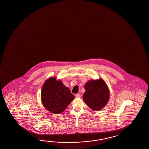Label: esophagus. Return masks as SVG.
Returning <instances> with one entry per match:
<instances>
[{"label":"esophagus","mask_w":149,"mask_h":149,"mask_svg":"<svg viewBox=\"0 0 149 149\" xmlns=\"http://www.w3.org/2000/svg\"><path fill=\"white\" fill-rule=\"evenodd\" d=\"M75 96H76V97H78V98L80 97V95L79 94H76L75 95Z\"/></svg>","instance_id":"obj_1"}]
</instances>
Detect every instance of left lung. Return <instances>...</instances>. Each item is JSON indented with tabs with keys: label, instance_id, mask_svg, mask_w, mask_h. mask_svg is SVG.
Instances as JSON below:
<instances>
[{
	"label": "left lung",
	"instance_id": "8db88e82",
	"mask_svg": "<svg viewBox=\"0 0 149 149\" xmlns=\"http://www.w3.org/2000/svg\"><path fill=\"white\" fill-rule=\"evenodd\" d=\"M83 100L94 111H99L105 107L109 99V91L104 80H92L85 85Z\"/></svg>",
	"mask_w": 149,
	"mask_h": 149
}]
</instances>
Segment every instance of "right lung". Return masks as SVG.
Instances as JSON below:
<instances>
[{
    "label": "right lung",
    "mask_w": 149,
    "mask_h": 149,
    "mask_svg": "<svg viewBox=\"0 0 149 149\" xmlns=\"http://www.w3.org/2000/svg\"><path fill=\"white\" fill-rule=\"evenodd\" d=\"M74 96L61 80L50 77L43 84L41 90L42 103L54 114H60L65 109Z\"/></svg>",
    "instance_id": "obj_1"
}]
</instances>
